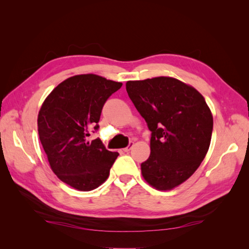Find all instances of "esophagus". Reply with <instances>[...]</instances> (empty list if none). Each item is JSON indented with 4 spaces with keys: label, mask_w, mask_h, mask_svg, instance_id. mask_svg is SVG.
Returning a JSON list of instances; mask_svg holds the SVG:
<instances>
[{
    "label": "esophagus",
    "mask_w": 249,
    "mask_h": 249,
    "mask_svg": "<svg viewBox=\"0 0 249 249\" xmlns=\"http://www.w3.org/2000/svg\"><path fill=\"white\" fill-rule=\"evenodd\" d=\"M133 144H134V142H130V144L129 145H127L125 148H124L123 150H124V152H125V153H127V152H130V150H131V148H132V146H133Z\"/></svg>",
    "instance_id": "obj_1"
}]
</instances>
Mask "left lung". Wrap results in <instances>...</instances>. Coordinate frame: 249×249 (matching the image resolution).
<instances>
[{
	"label": "left lung",
	"instance_id": "1",
	"mask_svg": "<svg viewBox=\"0 0 249 249\" xmlns=\"http://www.w3.org/2000/svg\"><path fill=\"white\" fill-rule=\"evenodd\" d=\"M125 88L152 132L142 177L157 190H171L205 159L212 137V112L196 89L171 77L127 81Z\"/></svg>",
	"mask_w": 249,
	"mask_h": 249
}]
</instances>
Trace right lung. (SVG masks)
<instances>
[{
    "instance_id": "obj_1",
    "label": "right lung",
    "mask_w": 249,
    "mask_h": 249,
    "mask_svg": "<svg viewBox=\"0 0 249 249\" xmlns=\"http://www.w3.org/2000/svg\"><path fill=\"white\" fill-rule=\"evenodd\" d=\"M123 86L93 73L77 74L53 89L37 118L39 139L51 169L79 191H91L105 183L118 153L101 139L88 141L89 130L99 129L104 104Z\"/></svg>"
}]
</instances>
